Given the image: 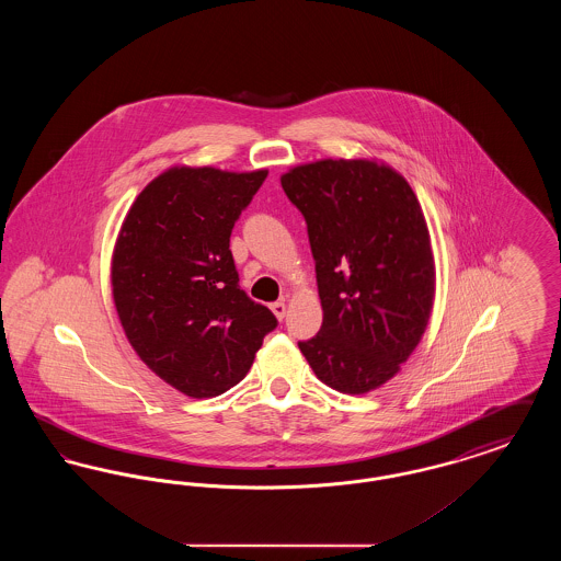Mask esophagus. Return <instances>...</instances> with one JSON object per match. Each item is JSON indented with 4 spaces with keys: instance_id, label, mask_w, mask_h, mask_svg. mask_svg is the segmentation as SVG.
<instances>
[{
    "instance_id": "obj_1",
    "label": "esophagus",
    "mask_w": 561,
    "mask_h": 561,
    "mask_svg": "<svg viewBox=\"0 0 561 561\" xmlns=\"http://www.w3.org/2000/svg\"><path fill=\"white\" fill-rule=\"evenodd\" d=\"M271 311L275 313V318H277V320H284V318H286V302H284V300L273 302V305H271Z\"/></svg>"
}]
</instances>
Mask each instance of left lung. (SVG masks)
<instances>
[{"label": "left lung", "mask_w": 561, "mask_h": 561, "mask_svg": "<svg viewBox=\"0 0 561 561\" xmlns=\"http://www.w3.org/2000/svg\"><path fill=\"white\" fill-rule=\"evenodd\" d=\"M282 187L305 216L323 309L298 348L328 387L368 393L427 328L435 267L421 204L396 170L366 160L298 165Z\"/></svg>", "instance_id": "1"}]
</instances>
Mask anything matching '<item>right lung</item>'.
<instances>
[{"label":"right lung","instance_id":"1","mask_svg":"<svg viewBox=\"0 0 561 561\" xmlns=\"http://www.w3.org/2000/svg\"><path fill=\"white\" fill-rule=\"evenodd\" d=\"M267 170L172 168L142 188L113 252V300L138 357L188 398H214L250 370L277 328L240 288L229 238Z\"/></svg>","mask_w":561,"mask_h":561}]
</instances>
